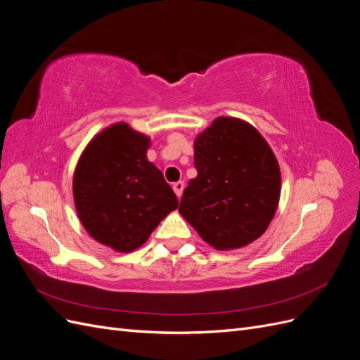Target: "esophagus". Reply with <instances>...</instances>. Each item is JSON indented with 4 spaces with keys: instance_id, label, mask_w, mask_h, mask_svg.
I'll list each match as a JSON object with an SVG mask.
<instances>
[{
    "instance_id": "esophagus-1",
    "label": "esophagus",
    "mask_w": 360,
    "mask_h": 360,
    "mask_svg": "<svg viewBox=\"0 0 360 360\" xmlns=\"http://www.w3.org/2000/svg\"><path fill=\"white\" fill-rule=\"evenodd\" d=\"M172 189H174V192H176L177 197L180 198L181 193H183V189H184V183L183 181H176L172 184Z\"/></svg>"
}]
</instances>
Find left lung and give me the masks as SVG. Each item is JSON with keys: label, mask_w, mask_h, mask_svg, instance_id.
Masks as SVG:
<instances>
[{"label": "left lung", "mask_w": 360, "mask_h": 360, "mask_svg": "<svg viewBox=\"0 0 360 360\" xmlns=\"http://www.w3.org/2000/svg\"><path fill=\"white\" fill-rule=\"evenodd\" d=\"M193 165L179 212L204 242L237 249L263 234L274 219L281 171L258 130L242 120L216 118L195 139Z\"/></svg>", "instance_id": "8db88e82"}]
</instances>
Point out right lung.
<instances>
[{"label": "right lung", "instance_id": "1", "mask_svg": "<svg viewBox=\"0 0 360 360\" xmlns=\"http://www.w3.org/2000/svg\"><path fill=\"white\" fill-rule=\"evenodd\" d=\"M150 138L126 123L106 127L86 146L73 176L81 224L102 245L132 252L179 207L163 174L147 160Z\"/></svg>", "mask_w": 360, "mask_h": 360}]
</instances>
